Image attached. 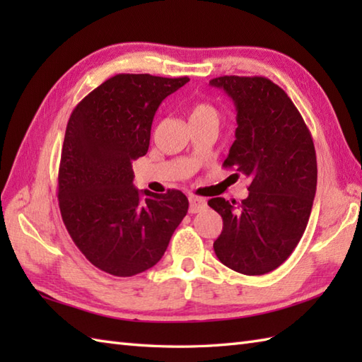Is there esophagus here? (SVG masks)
<instances>
[{"label": "esophagus", "instance_id": "obj_1", "mask_svg": "<svg viewBox=\"0 0 362 362\" xmlns=\"http://www.w3.org/2000/svg\"><path fill=\"white\" fill-rule=\"evenodd\" d=\"M205 206H206L205 199L194 197V196L189 197V213H199L201 210H204Z\"/></svg>", "mask_w": 362, "mask_h": 362}]
</instances>
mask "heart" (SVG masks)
I'll list each match as a JSON object with an SVG mask.
<instances>
[{"label": "heart", "instance_id": "obj_1", "mask_svg": "<svg viewBox=\"0 0 362 362\" xmlns=\"http://www.w3.org/2000/svg\"><path fill=\"white\" fill-rule=\"evenodd\" d=\"M201 119H218L216 109L206 103H196L189 109V121Z\"/></svg>", "mask_w": 362, "mask_h": 362}]
</instances>
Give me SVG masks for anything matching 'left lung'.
Masks as SVG:
<instances>
[{
	"label": "left lung",
	"instance_id": "8db88e82",
	"mask_svg": "<svg viewBox=\"0 0 362 362\" xmlns=\"http://www.w3.org/2000/svg\"><path fill=\"white\" fill-rule=\"evenodd\" d=\"M236 109V130L224 168L250 179L249 196L238 204L213 197L222 216L213 244L222 264L244 275H263L283 264L308 224L317 187L316 151L294 103L261 76H221Z\"/></svg>",
	"mask_w": 362,
	"mask_h": 362
}]
</instances>
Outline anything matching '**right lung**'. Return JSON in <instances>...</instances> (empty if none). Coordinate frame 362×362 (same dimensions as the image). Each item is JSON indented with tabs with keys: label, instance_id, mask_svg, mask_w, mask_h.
I'll use <instances>...</instances> for the list:
<instances>
[{
	"label": "right lung",
	"instance_id": "1",
	"mask_svg": "<svg viewBox=\"0 0 362 362\" xmlns=\"http://www.w3.org/2000/svg\"><path fill=\"white\" fill-rule=\"evenodd\" d=\"M187 78L117 74L76 105L59 168L64 224L91 264L117 276L156 266L187 216L179 189L165 194L134 187L132 161L149 149L158 105Z\"/></svg>",
	"mask_w": 362,
	"mask_h": 362
}]
</instances>
